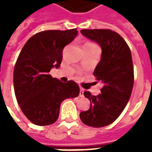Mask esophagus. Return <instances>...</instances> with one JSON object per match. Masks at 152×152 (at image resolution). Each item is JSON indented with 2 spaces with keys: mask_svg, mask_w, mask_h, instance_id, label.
Masks as SVG:
<instances>
[{
  "mask_svg": "<svg viewBox=\"0 0 152 152\" xmlns=\"http://www.w3.org/2000/svg\"><path fill=\"white\" fill-rule=\"evenodd\" d=\"M80 97H83V96H84V89H83L82 88L80 89Z\"/></svg>",
  "mask_w": 152,
  "mask_h": 152,
  "instance_id": "1",
  "label": "esophagus"
}]
</instances>
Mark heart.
I'll list each match as a JSON object with an SVG mask.
<instances>
[{
    "label": "heart",
    "instance_id": "1",
    "mask_svg": "<svg viewBox=\"0 0 152 152\" xmlns=\"http://www.w3.org/2000/svg\"><path fill=\"white\" fill-rule=\"evenodd\" d=\"M95 47H98L95 44H94L93 42H90V41H87V42H86V44L84 45V50H85V51H87V50L94 49V48H95Z\"/></svg>",
    "mask_w": 152,
    "mask_h": 152
}]
</instances>
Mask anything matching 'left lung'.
<instances>
[{"mask_svg":"<svg viewBox=\"0 0 152 152\" xmlns=\"http://www.w3.org/2000/svg\"><path fill=\"white\" fill-rule=\"evenodd\" d=\"M80 32L102 49L94 76L103 86L97 96L84 92L90 107L80 112V118L88 126L104 127L119 117L130 99L134 80L130 49L120 35L109 29H84Z\"/></svg>","mask_w":152,"mask_h":152,"instance_id":"1","label":"left lung"}]
</instances>
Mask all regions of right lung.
Returning a JSON list of instances; mask_svg holds the SVG:
<instances>
[{"label": "right lung", "instance_id": "add662e5", "mask_svg": "<svg viewBox=\"0 0 152 152\" xmlns=\"http://www.w3.org/2000/svg\"><path fill=\"white\" fill-rule=\"evenodd\" d=\"M77 33L76 28L40 31L26 42L18 55L14 70L15 96L22 112L33 124H53L63 100L79 95L76 82L63 83L49 74L53 67H59L63 48Z\"/></svg>", "mask_w": 152, "mask_h": 152}]
</instances>
